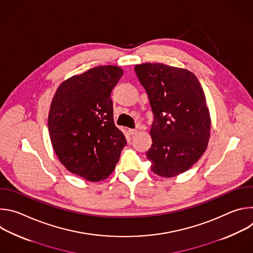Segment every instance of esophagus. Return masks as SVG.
<instances>
[{
	"instance_id": "1",
	"label": "esophagus",
	"mask_w": 253,
	"mask_h": 253,
	"mask_svg": "<svg viewBox=\"0 0 253 253\" xmlns=\"http://www.w3.org/2000/svg\"><path fill=\"white\" fill-rule=\"evenodd\" d=\"M137 132H138V131H137L136 129H128V133H129V135H131V136L136 135Z\"/></svg>"
}]
</instances>
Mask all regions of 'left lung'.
<instances>
[{
  "mask_svg": "<svg viewBox=\"0 0 253 253\" xmlns=\"http://www.w3.org/2000/svg\"><path fill=\"white\" fill-rule=\"evenodd\" d=\"M154 121L147 151L151 170L162 177L187 171L202 156L210 137V115L202 87L190 71L161 63L135 66Z\"/></svg>",
  "mask_w": 253,
  "mask_h": 253,
  "instance_id": "left-lung-1",
  "label": "left lung"
}]
</instances>
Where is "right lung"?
Returning <instances> with one entry per match:
<instances>
[{"mask_svg":"<svg viewBox=\"0 0 253 253\" xmlns=\"http://www.w3.org/2000/svg\"><path fill=\"white\" fill-rule=\"evenodd\" d=\"M123 75L117 66H98L64 81L53 98L48 128L60 162L89 181L109 176L126 145L115 126L111 92Z\"/></svg>","mask_w":253,"mask_h":253,"instance_id":"add662e5","label":"right lung"}]
</instances>
